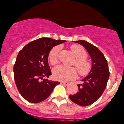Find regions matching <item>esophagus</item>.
<instances>
[{"label":"esophagus","mask_w":124,"mask_h":124,"mask_svg":"<svg viewBox=\"0 0 124 124\" xmlns=\"http://www.w3.org/2000/svg\"><path fill=\"white\" fill-rule=\"evenodd\" d=\"M61 84L63 85H65V86L69 85V83H68V82H65V81H61Z\"/></svg>","instance_id":"esophagus-1"}]
</instances>
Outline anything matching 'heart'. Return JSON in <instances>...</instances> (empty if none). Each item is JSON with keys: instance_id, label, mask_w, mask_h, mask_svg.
Returning a JSON list of instances; mask_svg holds the SVG:
<instances>
[{"instance_id": "obj_1", "label": "heart", "mask_w": 124, "mask_h": 124, "mask_svg": "<svg viewBox=\"0 0 124 124\" xmlns=\"http://www.w3.org/2000/svg\"><path fill=\"white\" fill-rule=\"evenodd\" d=\"M72 52L76 57L74 63L77 68L80 74L83 75L87 72L90 67V63L85 59L86 52L81 46L73 45L71 47ZM60 47L56 46L52 49L49 54L48 59L50 63L55 65L59 62V53ZM53 77L55 80L60 81H68L73 80L77 77V71L74 67H67L64 65L57 66L52 70Z\"/></svg>"}]
</instances>
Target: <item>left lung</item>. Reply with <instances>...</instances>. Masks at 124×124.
<instances>
[{
    "label": "left lung",
    "mask_w": 124,
    "mask_h": 124,
    "mask_svg": "<svg viewBox=\"0 0 124 124\" xmlns=\"http://www.w3.org/2000/svg\"><path fill=\"white\" fill-rule=\"evenodd\" d=\"M83 46L88 52L92 61L90 72L83 83L78 85V92L69 95L70 100L81 106H86L94 103L100 98L107 86L109 70L107 60L100 50L86 41H75Z\"/></svg>",
    "instance_id": "8db88e82"
}]
</instances>
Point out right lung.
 Instances as JSON below:
<instances>
[{"instance_id":"add662e5","label":"right lung","mask_w":124,"mask_h":124,"mask_svg":"<svg viewBox=\"0 0 124 124\" xmlns=\"http://www.w3.org/2000/svg\"><path fill=\"white\" fill-rule=\"evenodd\" d=\"M65 42L42 38L27 44L19 52L13 66L14 79L19 93L26 101L31 103L44 101L60 84L47 79L52 75L48 56L53 47Z\"/></svg>"}]
</instances>
